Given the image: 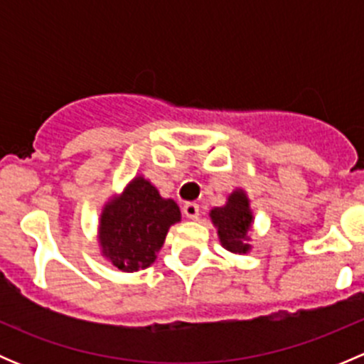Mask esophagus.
<instances>
[{
	"label": "esophagus",
	"instance_id": "34e87169",
	"mask_svg": "<svg viewBox=\"0 0 364 364\" xmlns=\"http://www.w3.org/2000/svg\"><path fill=\"white\" fill-rule=\"evenodd\" d=\"M183 213L188 220H197L199 218V204L196 203H186L183 205Z\"/></svg>",
	"mask_w": 364,
	"mask_h": 364
}]
</instances>
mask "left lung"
Masks as SVG:
<instances>
[{
	"label": "left lung",
	"instance_id": "8db88e82",
	"mask_svg": "<svg viewBox=\"0 0 364 364\" xmlns=\"http://www.w3.org/2000/svg\"><path fill=\"white\" fill-rule=\"evenodd\" d=\"M209 218L216 227L220 245L227 252L245 255L252 250L253 211L250 199L243 188L232 190L225 204L209 211Z\"/></svg>",
	"mask_w": 364,
	"mask_h": 364
}]
</instances>
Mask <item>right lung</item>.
<instances>
[{
	"instance_id": "add662e5",
	"label": "right lung",
	"mask_w": 364,
	"mask_h": 364,
	"mask_svg": "<svg viewBox=\"0 0 364 364\" xmlns=\"http://www.w3.org/2000/svg\"><path fill=\"white\" fill-rule=\"evenodd\" d=\"M178 222L179 205L164 199L149 179L137 174L102 208L97 236L100 255L123 273L146 269L155 262L168 229Z\"/></svg>"
}]
</instances>
